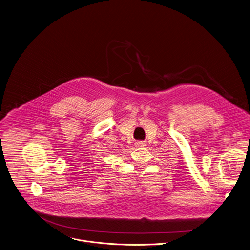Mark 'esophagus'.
Masks as SVG:
<instances>
[{"instance_id": "1", "label": "esophagus", "mask_w": 250, "mask_h": 250, "mask_svg": "<svg viewBox=\"0 0 250 250\" xmlns=\"http://www.w3.org/2000/svg\"><path fill=\"white\" fill-rule=\"evenodd\" d=\"M145 146V143L143 141H138L135 143V147L139 148V147H144Z\"/></svg>"}]
</instances>
